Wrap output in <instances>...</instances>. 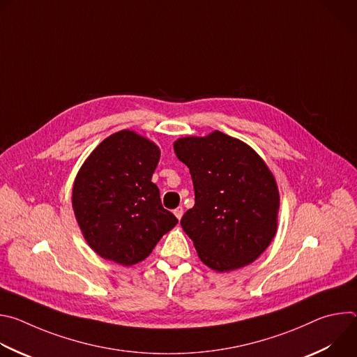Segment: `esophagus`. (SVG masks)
<instances>
[{
  "label": "esophagus",
  "instance_id": "34e87169",
  "mask_svg": "<svg viewBox=\"0 0 357 357\" xmlns=\"http://www.w3.org/2000/svg\"><path fill=\"white\" fill-rule=\"evenodd\" d=\"M174 215L181 220V218H182V215H183V209H182V208H176V209L174 211Z\"/></svg>",
  "mask_w": 357,
  "mask_h": 357
}]
</instances>
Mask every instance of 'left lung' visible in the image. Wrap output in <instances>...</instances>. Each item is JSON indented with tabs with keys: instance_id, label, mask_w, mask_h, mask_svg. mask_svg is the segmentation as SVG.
Returning a JSON list of instances; mask_svg holds the SVG:
<instances>
[{
	"instance_id": "8db88e82",
	"label": "left lung",
	"mask_w": 357,
	"mask_h": 357,
	"mask_svg": "<svg viewBox=\"0 0 357 357\" xmlns=\"http://www.w3.org/2000/svg\"><path fill=\"white\" fill-rule=\"evenodd\" d=\"M174 149L195 189L181 226L202 263L223 273L257 260L277 233L280 209L277 182L261 157L220 131L179 138Z\"/></svg>"
}]
</instances>
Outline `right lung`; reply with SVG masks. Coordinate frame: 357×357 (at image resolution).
I'll use <instances>...</instances> for the list:
<instances>
[{
	"label": "right lung",
	"instance_id": "obj_1",
	"mask_svg": "<svg viewBox=\"0 0 357 357\" xmlns=\"http://www.w3.org/2000/svg\"><path fill=\"white\" fill-rule=\"evenodd\" d=\"M161 151L134 131L101 141L79 169L72 206L87 244L121 266L145 260L178 223L151 182Z\"/></svg>",
	"mask_w": 357,
	"mask_h": 357
}]
</instances>
